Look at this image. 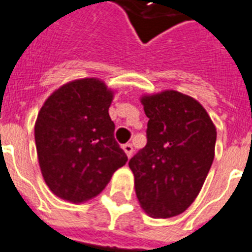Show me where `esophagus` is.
Returning a JSON list of instances; mask_svg holds the SVG:
<instances>
[{"label": "esophagus", "mask_w": 252, "mask_h": 252, "mask_svg": "<svg viewBox=\"0 0 252 252\" xmlns=\"http://www.w3.org/2000/svg\"><path fill=\"white\" fill-rule=\"evenodd\" d=\"M123 150H124V152L126 153V156L128 157H130L133 155V147L130 143L123 144Z\"/></svg>", "instance_id": "1"}]
</instances>
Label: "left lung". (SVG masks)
<instances>
[{"label": "left lung", "instance_id": "left-lung-1", "mask_svg": "<svg viewBox=\"0 0 252 252\" xmlns=\"http://www.w3.org/2000/svg\"><path fill=\"white\" fill-rule=\"evenodd\" d=\"M147 144L129 159L141 207L170 218L190 207L214 158L217 132L196 100L178 91L143 96Z\"/></svg>", "mask_w": 252, "mask_h": 252}]
</instances>
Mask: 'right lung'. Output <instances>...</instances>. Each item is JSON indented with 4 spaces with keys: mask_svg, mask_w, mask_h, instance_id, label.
Returning a JSON list of instances; mask_svg holds the SVG:
<instances>
[{
    "mask_svg": "<svg viewBox=\"0 0 252 252\" xmlns=\"http://www.w3.org/2000/svg\"><path fill=\"white\" fill-rule=\"evenodd\" d=\"M113 93L96 78L64 85L44 102L35 123L41 174L60 198L81 203L105 189L128 161L109 117Z\"/></svg>",
    "mask_w": 252,
    "mask_h": 252,
    "instance_id": "right-lung-1",
    "label": "right lung"
}]
</instances>
